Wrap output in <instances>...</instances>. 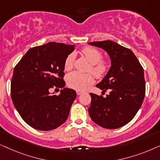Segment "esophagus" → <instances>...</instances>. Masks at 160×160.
<instances>
[{
    "label": "esophagus",
    "instance_id": "1",
    "mask_svg": "<svg viewBox=\"0 0 160 160\" xmlns=\"http://www.w3.org/2000/svg\"><path fill=\"white\" fill-rule=\"evenodd\" d=\"M83 93H84V91H77V94L78 96L81 95V94H82Z\"/></svg>",
    "mask_w": 160,
    "mask_h": 160
}]
</instances>
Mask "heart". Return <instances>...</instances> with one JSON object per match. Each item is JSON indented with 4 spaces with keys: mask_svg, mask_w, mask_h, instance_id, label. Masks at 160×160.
Wrapping results in <instances>:
<instances>
[{
    "mask_svg": "<svg viewBox=\"0 0 160 160\" xmlns=\"http://www.w3.org/2000/svg\"><path fill=\"white\" fill-rule=\"evenodd\" d=\"M82 53L91 63V70L96 78H100L106 75L109 70V65L107 61L102 60V54L97 49L91 47H85L82 50ZM74 54L70 53L64 61L65 70H70L73 67ZM93 82V78L89 73L84 74L75 71L69 73L67 77V82L70 88L82 91Z\"/></svg>",
    "mask_w": 160,
    "mask_h": 160,
    "instance_id": "obj_1",
    "label": "heart"
}]
</instances>
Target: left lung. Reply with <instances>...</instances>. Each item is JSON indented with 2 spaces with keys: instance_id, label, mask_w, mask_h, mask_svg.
Instances as JSON below:
<instances>
[{
  "instance_id": "8db88e82",
  "label": "left lung",
  "mask_w": 160,
  "mask_h": 160,
  "mask_svg": "<svg viewBox=\"0 0 160 160\" xmlns=\"http://www.w3.org/2000/svg\"><path fill=\"white\" fill-rule=\"evenodd\" d=\"M104 50L111 67L96 86L109 93L106 97L90 93L88 112L101 127L116 129L132 120L142 105L146 91L143 69L132 51L111 40L88 42Z\"/></svg>"
}]
</instances>
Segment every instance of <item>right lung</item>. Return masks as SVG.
Wrapping results in <instances>:
<instances>
[{
    "instance_id": "obj_1",
    "label": "right lung",
    "mask_w": 160,
    "mask_h": 160,
    "mask_svg": "<svg viewBox=\"0 0 160 160\" xmlns=\"http://www.w3.org/2000/svg\"><path fill=\"white\" fill-rule=\"evenodd\" d=\"M74 49L75 45L55 42L34 47L13 69V103L24 122L36 130H53L68 118L77 96L75 91L64 88L57 96L50 89L64 87V61Z\"/></svg>"
}]
</instances>
